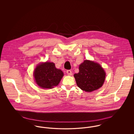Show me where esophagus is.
I'll use <instances>...</instances> for the list:
<instances>
[{
	"mask_svg": "<svg viewBox=\"0 0 134 134\" xmlns=\"http://www.w3.org/2000/svg\"><path fill=\"white\" fill-rule=\"evenodd\" d=\"M66 73H67V74H68V75H70H70H72V74L71 71L70 70H67V71H66Z\"/></svg>",
	"mask_w": 134,
	"mask_h": 134,
	"instance_id": "esophagus-1",
	"label": "esophagus"
}]
</instances>
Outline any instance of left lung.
<instances>
[{
    "label": "left lung",
    "instance_id": "left-lung-1",
    "mask_svg": "<svg viewBox=\"0 0 134 134\" xmlns=\"http://www.w3.org/2000/svg\"><path fill=\"white\" fill-rule=\"evenodd\" d=\"M79 70L74 77L77 86L81 90L92 92L102 86L106 74L100 64L86 60L79 65Z\"/></svg>",
    "mask_w": 134,
    "mask_h": 134
}]
</instances>
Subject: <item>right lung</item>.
Here are the masks:
<instances>
[{
	"instance_id": "right-lung-1",
	"label": "right lung",
	"mask_w": 134,
	"mask_h": 134,
	"mask_svg": "<svg viewBox=\"0 0 134 134\" xmlns=\"http://www.w3.org/2000/svg\"><path fill=\"white\" fill-rule=\"evenodd\" d=\"M64 75L62 70L57 69L53 62L38 64L34 72L36 83L42 88H52L57 86Z\"/></svg>"
}]
</instances>
